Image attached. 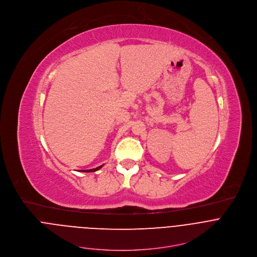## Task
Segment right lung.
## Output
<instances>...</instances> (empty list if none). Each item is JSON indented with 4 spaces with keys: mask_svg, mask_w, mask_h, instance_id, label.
I'll return each instance as SVG.
<instances>
[{
    "mask_svg": "<svg viewBox=\"0 0 257 257\" xmlns=\"http://www.w3.org/2000/svg\"><path fill=\"white\" fill-rule=\"evenodd\" d=\"M102 167H103V165H101V166H99V167H97V168H94V169H90V170H82V172H95V171L101 169Z\"/></svg>",
    "mask_w": 257,
    "mask_h": 257,
    "instance_id": "add662e5",
    "label": "right lung"
}]
</instances>
